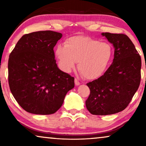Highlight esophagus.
Here are the masks:
<instances>
[{
  "label": "esophagus",
  "instance_id": "obj_1",
  "mask_svg": "<svg viewBox=\"0 0 146 146\" xmlns=\"http://www.w3.org/2000/svg\"><path fill=\"white\" fill-rule=\"evenodd\" d=\"M74 82H75L76 86H78V85L80 84V82L78 81V80L77 78H75V80H74Z\"/></svg>",
  "mask_w": 146,
  "mask_h": 146
}]
</instances>
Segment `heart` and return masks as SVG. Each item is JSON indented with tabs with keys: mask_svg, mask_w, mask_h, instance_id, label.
I'll return each mask as SVG.
<instances>
[{
	"mask_svg": "<svg viewBox=\"0 0 146 146\" xmlns=\"http://www.w3.org/2000/svg\"><path fill=\"white\" fill-rule=\"evenodd\" d=\"M56 55L64 71L69 72L78 62V69L86 79H96L104 73L111 62L112 46L90 37L77 36L58 46Z\"/></svg>",
	"mask_w": 146,
	"mask_h": 146,
	"instance_id": "1",
	"label": "heart"
}]
</instances>
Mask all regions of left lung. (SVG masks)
<instances>
[{
  "mask_svg": "<svg viewBox=\"0 0 146 146\" xmlns=\"http://www.w3.org/2000/svg\"><path fill=\"white\" fill-rule=\"evenodd\" d=\"M115 48L113 62L104 75L88 82L90 94L86 106L94 115H110L123 110L139 86L141 60L124 34L102 33Z\"/></svg>",
  "mask_w": 146,
  "mask_h": 146,
  "instance_id": "left-lung-1",
  "label": "left lung"
}]
</instances>
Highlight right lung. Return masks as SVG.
Instances as JSON below:
<instances>
[{"instance_id":"1","label":"right lung","mask_w":146,"mask_h":146,"mask_svg":"<svg viewBox=\"0 0 146 146\" xmlns=\"http://www.w3.org/2000/svg\"><path fill=\"white\" fill-rule=\"evenodd\" d=\"M62 35L51 31L34 32L21 38L10 54V90L18 104L29 113L48 115L62 105L74 78L61 71L54 47Z\"/></svg>"}]
</instances>
